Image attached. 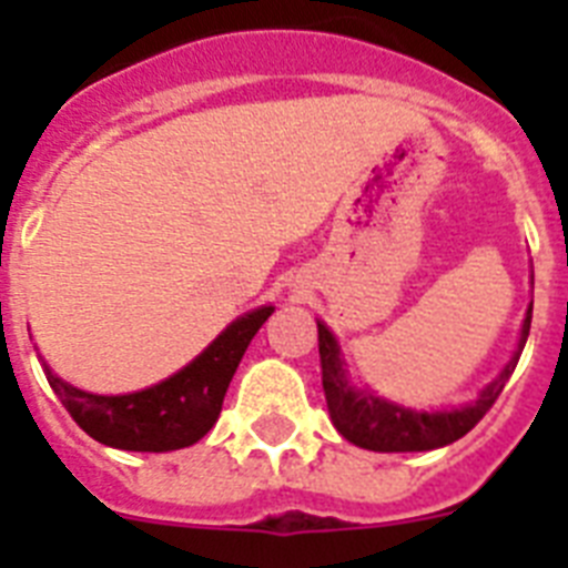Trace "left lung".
Returning <instances> with one entry per match:
<instances>
[{
	"instance_id": "obj_1",
	"label": "left lung",
	"mask_w": 568,
	"mask_h": 568,
	"mask_svg": "<svg viewBox=\"0 0 568 568\" xmlns=\"http://www.w3.org/2000/svg\"><path fill=\"white\" fill-rule=\"evenodd\" d=\"M531 327V307L526 313L524 329H520V349L529 338ZM318 355H321V384H324V398H327L329 418L335 429L344 435L349 444L373 453H426L438 446L453 444L464 438L471 426L478 424L491 404L504 393V384L515 373L518 355L509 361L500 378L486 386L475 404L453 413H413L404 406H395L389 400L375 398L373 393H361L355 386L346 384L344 364H341L338 344L333 333L324 324H318Z\"/></svg>"
}]
</instances>
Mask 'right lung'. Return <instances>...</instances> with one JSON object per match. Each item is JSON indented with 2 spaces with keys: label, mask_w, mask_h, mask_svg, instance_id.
I'll return each instance as SVG.
<instances>
[{
  "label": "right lung",
  "mask_w": 568,
  "mask_h": 568,
  "mask_svg": "<svg viewBox=\"0 0 568 568\" xmlns=\"http://www.w3.org/2000/svg\"><path fill=\"white\" fill-rule=\"evenodd\" d=\"M270 315L273 307L241 315L182 373L142 393L90 395L57 378L48 364L42 369L70 418L99 444L130 453L184 449L213 429L241 355Z\"/></svg>",
  "instance_id": "add662e5"
}]
</instances>
